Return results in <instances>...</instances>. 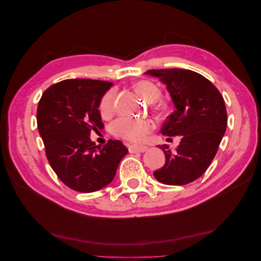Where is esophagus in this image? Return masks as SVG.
I'll return each mask as SVG.
<instances>
[{
    "instance_id": "1",
    "label": "esophagus",
    "mask_w": 261,
    "mask_h": 261,
    "mask_svg": "<svg viewBox=\"0 0 261 261\" xmlns=\"http://www.w3.org/2000/svg\"><path fill=\"white\" fill-rule=\"evenodd\" d=\"M129 152H145L148 150L147 146H135V145H130L128 146Z\"/></svg>"
}]
</instances>
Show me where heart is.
Returning <instances> with one entry per match:
<instances>
[{"label":"heart","instance_id":"b5f03b06","mask_svg":"<svg viewBox=\"0 0 261 261\" xmlns=\"http://www.w3.org/2000/svg\"><path fill=\"white\" fill-rule=\"evenodd\" d=\"M134 89L148 103H155L160 99L161 91L158 86L150 81H139L134 84ZM115 90L111 89L107 91L100 100L99 111L102 117L108 118L112 116L115 109ZM154 128L152 122L146 121H134L129 118L121 117L115 120L110 130L114 136L125 139L130 143H141L147 137L148 134Z\"/></svg>","mask_w":261,"mask_h":261}]
</instances>
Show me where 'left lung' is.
I'll list each match as a JSON object with an SVG mask.
<instances>
[{
	"label": "left lung",
	"instance_id": "1",
	"mask_svg": "<svg viewBox=\"0 0 261 261\" xmlns=\"http://www.w3.org/2000/svg\"><path fill=\"white\" fill-rule=\"evenodd\" d=\"M146 74L167 85L175 110L164 122L165 136H181L176 152L160 146L165 164L153 172L167 185H186L200 177L217 154L226 130L227 115L223 97L202 75L189 69H149Z\"/></svg>",
	"mask_w": 261,
	"mask_h": 261
}]
</instances>
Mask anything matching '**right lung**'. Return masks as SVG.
I'll list each match as a JSON object with an SVG mask.
<instances>
[{"label": "right lung", "instance_id": "add662e5", "mask_svg": "<svg viewBox=\"0 0 261 261\" xmlns=\"http://www.w3.org/2000/svg\"><path fill=\"white\" fill-rule=\"evenodd\" d=\"M113 84L65 80L50 86L39 101L38 129L45 155L58 177L70 189L92 193L112 181L128 150L120 140L103 147L90 140V132L105 127L100 100Z\"/></svg>", "mask_w": 261, "mask_h": 261}]
</instances>
